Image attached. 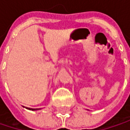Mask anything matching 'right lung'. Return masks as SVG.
I'll use <instances>...</instances> for the list:
<instances>
[{
  "mask_svg": "<svg viewBox=\"0 0 130 130\" xmlns=\"http://www.w3.org/2000/svg\"><path fill=\"white\" fill-rule=\"evenodd\" d=\"M27 109H29V110H31V111H37V110H39L38 108H26Z\"/></svg>",
  "mask_w": 130,
  "mask_h": 130,
  "instance_id": "1",
  "label": "right lung"
}]
</instances>
